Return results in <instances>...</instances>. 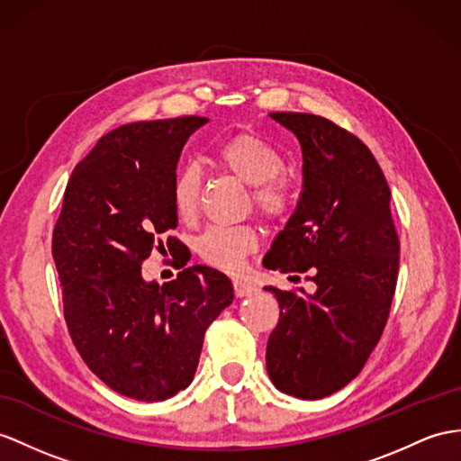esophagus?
<instances>
[{"instance_id": "34e87169", "label": "esophagus", "mask_w": 461, "mask_h": 461, "mask_svg": "<svg viewBox=\"0 0 461 461\" xmlns=\"http://www.w3.org/2000/svg\"><path fill=\"white\" fill-rule=\"evenodd\" d=\"M232 285H234V295L237 297H250V295L258 294L256 285H252L249 282H242V279H234Z\"/></svg>"}]
</instances>
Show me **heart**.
<instances>
[{
  "instance_id": "b5f03b06",
  "label": "heart",
  "mask_w": 461,
  "mask_h": 461,
  "mask_svg": "<svg viewBox=\"0 0 461 461\" xmlns=\"http://www.w3.org/2000/svg\"><path fill=\"white\" fill-rule=\"evenodd\" d=\"M222 170L237 176L240 182L254 185L252 201L267 219L284 217L291 197L284 179V158L272 144L254 132H239L212 150ZM201 195V174L195 166H185L174 176L172 203L179 221L189 222L197 217ZM256 234L249 227H211L195 242L201 260L224 272H237L244 258L256 249Z\"/></svg>"
}]
</instances>
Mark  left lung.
Returning a JSON list of instances; mask_svg holds the SVG:
<instances>
[{"label": "left lung", "mask_w": 461, "mask_h": 461, "mask_svg": "<svg viewBox=\"0 0 461 461\" xmlns=\"http://www.w3.org/2000/svg\"><path fill=\"white\" fill-rule=\"evenodd\" d=\"M295 134L303 192L264 256V267L307 274L312 294L267 285L279 303L266 367L299 399H322L362 372L385 329L399 274L391 192L374 154L352 132L311 113H269Z\"/></svg>", "instance_id": "left-lung-1"}]
</instances>
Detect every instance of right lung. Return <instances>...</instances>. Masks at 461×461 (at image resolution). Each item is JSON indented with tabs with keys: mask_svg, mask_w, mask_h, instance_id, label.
Segmentation results:
<instances>
[{
	"mask_svg": "<svg viewBox=\"0 0 461 461\" xmlns=\"http://www.w3.org/2000/svg\"><path fill=\"white\" fill-rule=\"evenodd\" d=\"M205 117L140 121L101 137L74 167L52 232L64 319L87 367L137 401H166L194 381L203 336L232 299L209 266L160 285L142 262L177 227L172 182L184 144ZM170 254L177 239H167ZM174 256V254H172Z\"/></svg>",
	"mask_w": 461,
	"mask_h": 461,
	"instance_id": "add662e5",
	"label": "right lung"
}]
</instances>
